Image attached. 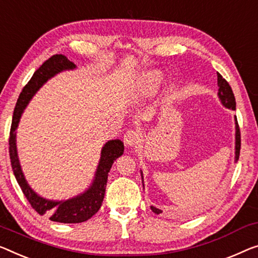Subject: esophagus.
Listing matches in <instances>:
<instances>
[{"label":"esophagus","instance_id":"1","mask_svg":"<svg viewBox=\"0 0 258 258\" xmlns=\"http://www.w3.org/2000/svg\"><path fill=\"white\" fill-rule=\"evenodd\" d=\"M140 132L137 130H128L127 132L124 134V142L128 147H133L138 142H140Z\"/></svg>","mask_w":258,"mask_h":258}]
</instances>
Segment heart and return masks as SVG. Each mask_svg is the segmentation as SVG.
Returning <instances> with one entry per match:
<instances>
[{
	"label": "heart",
	"mask_w": 258,
	"mask_h": 258,
	"mask_svg": "<svg viewBox=\"0 0 258 258\" xmlns=\"http://www.w3.org/2000/svg\"><path fill=\"white\" fill-rule=\"evenodd\" d=\"M146 80H147L148 83V90H152L157 86V83L160 82V75L156 74V73H149Z\"/></svg>",
	"instance_id": "b5f03b06"
}]
</instances>
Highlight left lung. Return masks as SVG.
I'll use <instances>...</instances> for the list:
<instances>
[{
    "label": "left lung",
    "instance_id": "left-lung-1",
    "mask_svg": "<svg viewBox=\"0 0 258 258\" xmlns=\"http://www.w3.org/2000/svg\"><path fill=\"white\" fill-rule=\"evenodd\" d=\"M218 75V87H219V92H218V96L219 98H220V101L222 104H224L226 107H228V109H232V110H235V97H234V94H233V90L230 86L228 84L227 81H226L224 78H222L221 74H219L217 73ZM235 127H236V134H235V161L239 160V156H240V149H241V133H240V127H239V124H237V119L235 117ZM142 185H144V180H142ZM151 209L153 212H155L157 214L162 213V211L156 209V207L151 206Z\"/></svg>",
    "mask_w": 258,
    "mask_h": 258
}]
</instances>
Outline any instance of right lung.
Listing matches in <instances>:
<instances>
[{"label": "right lung", "instance_id": "add662e5", "mask_svg": "<svg viewBox=\"0 0 258 258\" xmlns=\"http://www.w3.org/2000/svg\"><path fill=\"white\" fill-rule=\"evenodd\" d=\"M73 68H75L74 62L69 61L62 54H55L48 57L34 72L33 76L31 78L28 84L23 88L16 106H15L9 137V155L11 167H13L15 177H16L19 186H21L23 194L28 199L30 205L40 215L45 213L47 214L49 220L63 222V224H79V222L87 221L88 219H90L92 215L98 212V210L102 206L103 199H104L107 176H109L110 169L112 167L114 161L124 153V144L120 140L117 139L106 142L102 149L101 160H99V164L92 185L84 194L75 198L68 199V201L53 202L41 198L26 183L24 175L22 172L21 164H19L16 149V133H15V131L18 126L19 118H21L23 110L25 109L26 104L32 98V96L36 94L37 90L43 86L46 81L51 79L52 76H54L59 72Z\"/></svg>", "mask_w": 258, "mask_h": 258}]
</instances>
